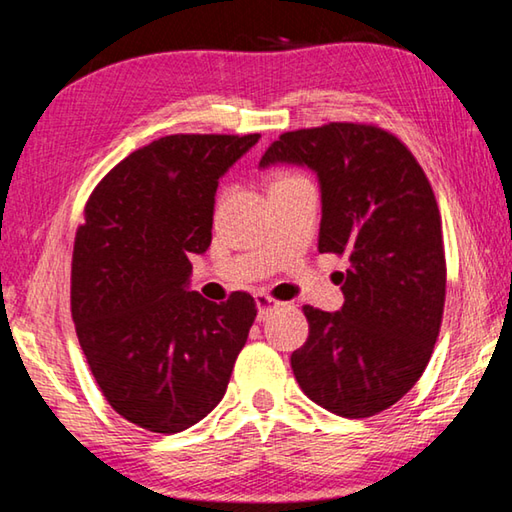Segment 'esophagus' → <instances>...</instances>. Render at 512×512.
I'll return each instance as SVG.
<instances>
[{"label":"esophagus","mask_w":512,"mask_h":512,"mask_svg":"<svg viewBox=\"0 0 512 512\" xmlns=\"http://www.w3.org/2000/svg\"><path fill=\"white\" fill-rule=\"evenodd\" d=\"M255 302H257V320H264L268 316V311L280 307V302H275L271 296H266V293H257Z\"/></svg>","instance_id":"obj_1"}]
</instances>
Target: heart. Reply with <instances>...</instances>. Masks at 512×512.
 Instances as JSON below:
<instances>
[{
    "label": "heart",
    "mask_w": 512,
    "mask_h": 512,
    "mask_svg": "<svg viewBox=\"0 0 512 512\" xmlns=\"http://www.w3.org/2000/svg\"><path fill=\"white\" fill-rule=\"evenodd\" d=\"M300 176H293V173H280V176L275 178V183L273 185H277V183H287V180H298Z\"/></svg>",
    "instance_id": "obj_1"
}]
</instances>
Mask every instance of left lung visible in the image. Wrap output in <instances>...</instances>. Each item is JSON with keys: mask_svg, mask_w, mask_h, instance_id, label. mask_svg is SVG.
Segmentation results:
<instances>
[{"mask_svg": "<svg viewBox=\"0 0 512 512\" xmlns=\"http://www.w3.org/2000/svg\"><path fill=\"white\" fill-rule=\"evenodd\" d=\"M271 164L316 173L318 250L350 259L343 307H302L309 339L291 354L293 375L323 409L370 418L411 391L438 339L447 268L436 196L413 153L377 126L284 133L259 160Z\"/></svg>", "mask_w": 512, "mask_h": 512, "instance_id": "8db88e82", "label": "left lung"}]
</instances>
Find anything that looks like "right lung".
<instances>
[{
    "instance_id": "add662e5",
    "label": "right lung",
    "mask_w": 512,
    "mask_h": 512,
    "mask_svg": "<svg viewBox=\"0 0 512 512\" xmlns=\"http://www.w3.org/2000/svg\"><path fill=\"white\" fill-rule=\"evenodd\" d=\"M253 135H167L121 160L76 230L72 318L101 393L121 418L178 433L223 400L257 305L189 291L212 244L219 178Z\"/></svg>"
}]
</instances>
